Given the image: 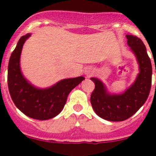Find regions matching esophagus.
Wrapping results in <instances>:
<instances>
[{
  "mask_svg": "<svg viewBox=\"0 0 156 156\" xmlns=\"http://www.w3.org/2000/svg\"><path fill=\"white\" fill-rule=\"evenodd\" d=\"M90 73H91V72H90V70H85V74H86L87 76L90 75Z\"/></svg>",
  "mask_w": 156,
  "mask_h": 156,
  "instance_id": "obj_1",
  "label": "esophagus"
}]
</instances>
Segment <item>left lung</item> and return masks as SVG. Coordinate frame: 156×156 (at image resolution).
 Masks as SVG:
<instances>
[{"instance_id": "1", "label": "left lung", "mask_w": 156, "mask_h": 156, "mask_svg": "<svg viewBox=\"0 0 156 156\" xmlns=\"http://www.w3.org/2000/svg\"><path fill=\"white\" fill-rule=\"evenodd\" d=\"M126 37L129 50L136 57L139 67L134 82L124 91L117 94L110 92L98 78H90L95 84L90 95L92 108L98 116L108 121H123L132 116L144 104L151 90L152 69L144 43L135 36Z\"/></svg>"}]
</instances>
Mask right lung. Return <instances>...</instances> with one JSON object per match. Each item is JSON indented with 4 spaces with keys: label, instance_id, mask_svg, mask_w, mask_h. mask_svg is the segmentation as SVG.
<instances>
[{
    "label": "right lung",
    "instance_id": "1",
    "mask_svg": "<svg viewBox=\"0 0 156 156\" xmlns=\"http://www.w3.org/2000/svg\"><path fill=\"white\" fill-rule=\"evenodd\" d=\"M30 36H23L12 53L8 67V90L14 104L23 113L33 119L47 120L61 112L69 94L85 78L63 79L46 88L34 86L23 76L20 66L23 47Z\"/></svg>",
    "mask_w": 156,
    "mask_h": 156
}]
</instances>
